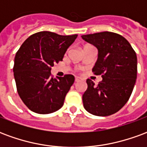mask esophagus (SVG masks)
Returning <instances> with one entry per match:
<instances>
[{
    "mask_svg": "<svg viewBox=\"0 0 147 147\" xmlns=\"http://www.w3.org/2000/svg\"><path fill=\"white\" fill-rule=\"evenodd\" d=\"M81 80H82V79H81L80 77L76 76V79H75V81H76V82H80Z\"/></svg>",
    "mask_w": 147,
    "mask_h": 147,
    "instance_id": "esophagus-1",
    "label": "esophagus"
}]
</instances>
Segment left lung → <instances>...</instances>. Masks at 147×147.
I'll use <instances>...</instances> for the list:
<instances>
[{"instance_id":"obj_1","label":"left lung","mask_w":147,"mask_h":147,"mask_svg":"<svg viewBox=\"0 0 147 147\" xmlns=\"http://www.w3.org/2000/svg\"><path fill=\"white\" fill-rule=\"evenodd\" d=\"M81 37L98 49V59L92 71L95 75H102V78L97 86L86 80L83 106L95 116L112 115L126 104L132 93L137 78L136 52L126 38L113 32L104 31Z\"/></svg>"}]
</instances>
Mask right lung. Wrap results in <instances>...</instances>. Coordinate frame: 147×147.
<instances>
[{"mask_svg":"<svg viewBox=\"0 0 147 147\" xmlns=\"http://www.w3.org/2000/svg\"><path fill=\"white\" fill-rule=\"evenodd\" d=\"M77 36L41 31L22 44L15 57L13 72L18 94L29 109L48 114L63 106L75 77L65 75L53 79L51 67L62 61Z\"/></svg>","mask_w":147,"mask_h":147,"instance_id":"add662e5","label":"right lung"}]
</instances>
